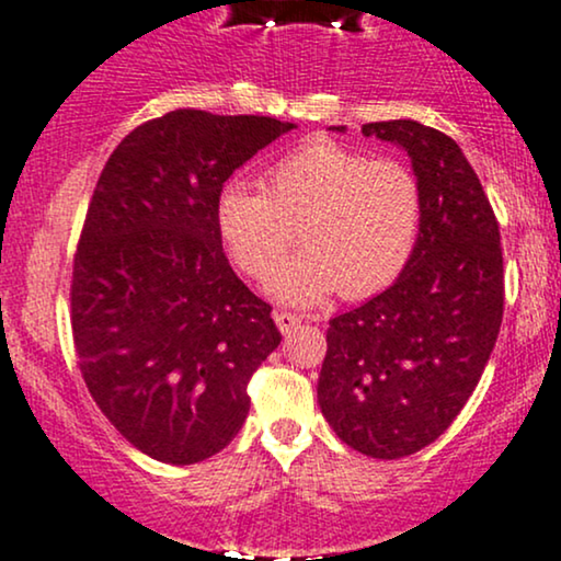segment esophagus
<instances>
[{
    "mask_svg": "<svg viewBox=\"0 0 561 561\" xmlns=\"http://www.w3.org/2000/svg\"><path fill=\"white\" fill-rule=\"evenodd\" d=\"M273 320H275V325H278L280 333H291L294 328L301 325V320L291 312H273Z\"/></svg>",
    "mask_w": 561,
    "mask_h": 561,
    "instance_id": "1",
    "label": "esophagus"
}]
</instances>
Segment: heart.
<instances>
[{"label": "heart", "mask_w": 561, "mask_h": 561, "mask_svg": "<svg viewBox=\"0 0 561 561\" xmlns=\"http://www.w3.org/2000/svg\"><path fill=\"white\" fill-rule=\"evenodd\" d=\"M265 188L228 181L215 226L230 260L267 280L300 228L306 252L267 283L288 305H320L341 291L365 299L404 273L423 226V191L399 160H370L318 138L265 170Z\"/></svg>", "instance_id": "b5f03b06"}]
</instances>
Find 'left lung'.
Returning <instances> with one entry per match:
<instances>
[{
    "instance_id": "8db88e82",
    "label": "left lung",
    "mask_w": 561,
    "mask_h": 561,
    "mask_svg": "<svg viewBox=\"0 0 561 561\" xmlns=\"http://www.w3.org/2000/svg\"><path fill=\"white\" fill-rule=\"evenodd\" d=\"M362 134L410 154L423 226L393 286L331 320L318 401L346 446L399 459L454 423L489 365L504 314L502 236L454 138L417 121L367 123Z\"/></svg>"
}]
</instances>
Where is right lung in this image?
Returning a JSON list of instances; mask_svg holds the SVG:
<instances>
[{"label":"right lung","instance_id":"add662e5","mask_svg":"<svg viewBox=\"0 0 561 561\" xmlns=\"http://www.w3.org/2000/svg\"><path fill=\"white\" fill-rule=\"evenodd\" d=\"M291 128L173 110L130 130L99 175L72 262V341L99 410L157 462L226 449L249 378L280 344L273 307L228 265L215 202Z\"/></svg>","mask_w":561,"mask_h":561}]
</instances>
